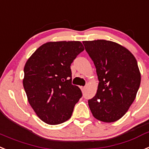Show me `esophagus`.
I'll use <instances>...</instances> for the list:
<instances>
[{"label": "esophagus", "instance_id": "34e87169", "mask_svg": "<svg viewBox=\"0 0 149 149\" xmlns=\"http://www.w3.org/2000/svg\"><path fill=\"white\" fill-rule=\"evenodd\" d=\"M81 90H82V91H84V90H85V87H81Z\"/></svg>", "mask_w": 149, "mask_h": 149}]
</instances>
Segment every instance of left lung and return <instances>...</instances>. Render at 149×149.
Segmentation results:
<instances>
[{
    "label": "left lung",
    "instance_id": "8db88e82",
    "mask_svg": "<svg viewBox=\"0 0 149 149\" xmlns=\"http://www.w3.org/2000/svg\"><path fill=\"white\" fill-rule=\"evenodd\" d=\"M83 44L96 66L100 81L96 94L88 100L90 111L100 121H116L128 111L140 85L136 59L115 42L96 40Z\"/></svg>",
    "mask_w": 149,
    "mask_h": 149
}]
</instances>
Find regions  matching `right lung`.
Here are the masks:
<instances>
[{"label": "right lung", "mask_w": 149, "mask_h": 149, "mask_svg": "<svg viewBox=\"0 0 149 149\" xmlns=\"http://www.w3.org/2000/svg\"><path fill=\"white\" fill-rule=\"evenodd\" d=\"M84 49L80 41L47 42L25 63L22 83L28 101L47 124L68 120L82 96L81 89L72 84L70 66Z\"/></svg>", "instance_id": "right-lung-1"}]
</instances>
